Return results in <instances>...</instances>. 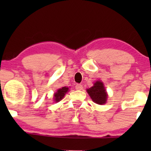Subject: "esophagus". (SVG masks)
<instances>
[{"label":"esophagus","instance_id":"esophagus-1","mask_svg":"<svg viewBox=\"0 0 151 151\" xmlns=\"http://www.w3.org/2000/svg\"><path fill=\"white\" fill-rule=\"evenodd\" d=\"M75 89L77 90H80V91H81V90L83 89V86H82V85H81V84H78L75 86Z\"/></svg>","mask_w":151,"mask_h":151}]
</instances>
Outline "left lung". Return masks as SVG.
<instances>
[{"label": "left lung", "instance_id": "obj_1", "mask_svg": "<svg viewBox=\"0 0 151 151\" xmlns=\"http://www.w3.org/2000/svg\"><path fill=\"white\" fill-rule=\"evenodd\" d=\"M92 101L97 104H104L107 100V94L103 82L101 81H96L93 86L86 89Z\"/></svg>", "mask_w": 151, "mask_h": 151}]
</instances>
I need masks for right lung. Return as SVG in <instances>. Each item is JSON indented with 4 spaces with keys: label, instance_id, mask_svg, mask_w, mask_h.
Returning <instances> with one entry per match:
<instances>
[{
    "label": "right lung",
    "instance_id": "add662e5",
    "mask_svg": "<svg viewBox=\"0 0 151 151\" xmlns=\"http://www.w3.org/2000/svg\"><path fill=\"white\" fill-rule=\"evenodd\" d=\"M69 91V88L67 86H63L61 89H59L56 93H54V100L55 102H59L64 98L65 95Z\"/></svg>",
    "mask_w": 151,
    "mask_h": 151
}]
</instances>
